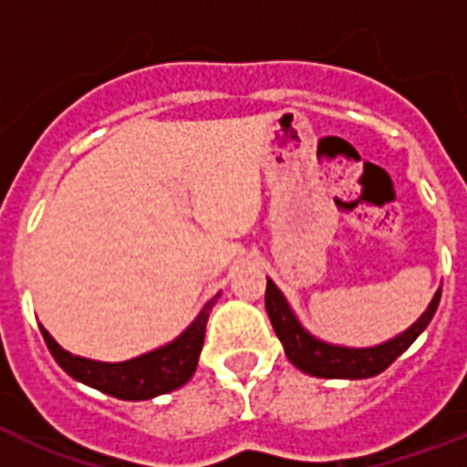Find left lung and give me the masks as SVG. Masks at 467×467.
Instances as JSON below:
<instances>
[{
    "label": "left lung",
    "instance_id": "obj_1",
    "mask_svg": "<svg viewBox=\"0 0 467 467\" xmlns=\"http://www.w3.org/2000/svg\"><path fill=\"white\" fill-rule=\"evenodd\" d=\"M439 300H441V291H436L434 300L429 303L424 315L410 329L398 334L395 339L385 341V344L368 348L334 347V344H327V341L317 339V337H312L310 332L303 329L298 317L293 315L291 306L285 303L284 293L278 291L271 278H266V312H269L274 332L284 344L288 361L303 373H310L315 378L358 380V378H373L378 373H383L427 329V325L434 317L436 307H439Z\"/></svg>",
    "mask_w": 467,
    "mask_h": 467
}]
</instances>
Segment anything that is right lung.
<instances>
[{
	"instance_id": "1",
	"label": "right lung",
	"mask_w": 467,
	"mask_h": 467,
	"mask_svg": "<svg viewBox=\"0 0 467 467\" xmlns=\"http://www.w3.org/2000/svg\"><path fill=\"white\" fill-rule=\"evenodd\" d=\"M218 298L220 293L205 303L203 310L198 312V317L174 341H169L167 347L148 351V354L130 358V361L104 363L72 356L47 334L46 327H40V332H43V339H46L57 366L75 380L89 385V388H97L111 398L150 400L189 383V378L193 376L198 366L201 348H203L205 322H208V315H211Z\"/></svg>"
}]
</instances>
